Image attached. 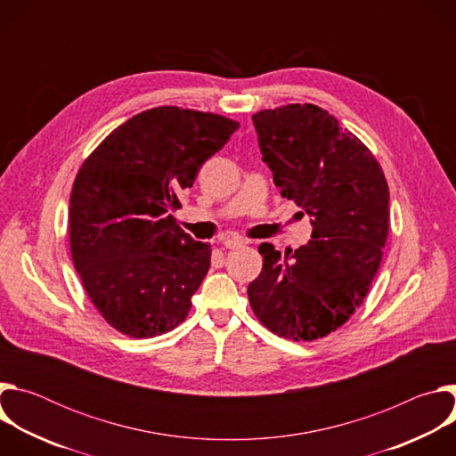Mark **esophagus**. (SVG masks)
<instances>
[{
	"mask_svg": "<svg viewBox=\"0 0 456 456\" xmlns=\"http://www.w3.org/2000/svg\"><path fill=\"white\" fill-rule=\"evenodd\" d=\"M222 243H224V247H225V248H238V247H241L245 241H243L241 238L227 236V238H224V240H222Z\"/></svg>",
	"mask_w": 456,
	"mask_h": 456,
	"instance_id": "1",
	"label": "esophagus"
}]
</instances>
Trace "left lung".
<instances>
[{
  "mask_svg": "<svg viewBox=\"0 0 456 456\" xmlns=\"http://www.w3.org/2000/svg\"><path fill=\"white\" fill-rule=\"evenodd\" d=\"M252 122L281 197L310 216L312 240L285 257L259 245L264 269L248 301L271 332L314 341L343 327L370 290L387 238V183L371 151L327 110L289 104Z\"/></svg>",
  "mask_w": 456,
  "mask_h": 456,
  "instance_id": "left-lung-1",
  "label": "left lung"
}]
</instances>
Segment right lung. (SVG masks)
Segmentation results:
<instances>
[{
	"mask_svg": "<svg viewBox=\"0 0 456 456\" xmlns=\"http://www.w3.org/2000/svg\"><path fill=\"white\" fill-rule=\"evenodd\" d=\"M176 106L127 118L81 166L70 197V248L92 303L115 330L153 338L187 317L211 267V245L173 213L202 164L238 129Z\"/></svg>",
	"mask_w": 456,
	"mask_h": 456,
	"instance_id": "right-lung-1",
	"label": "right lung"
}]
</instances>
